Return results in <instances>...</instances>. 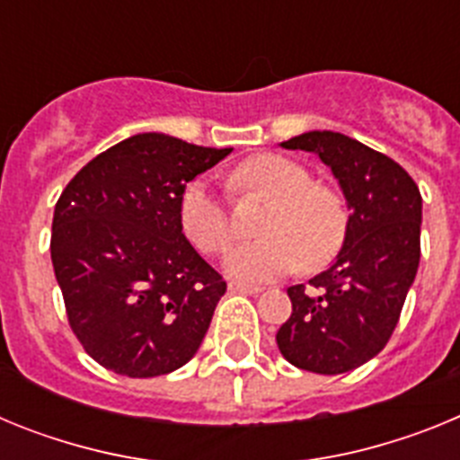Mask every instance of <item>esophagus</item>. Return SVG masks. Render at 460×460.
I'll list each match as a JSON object with an SVG mask.
<instances>
[{"label":"esophagus","instance_id":"esophagus-1","mask_svg":"<svg viewBox=\"0 0 460 460\" xmlns=\"http://www.w3.org/2000/svg\"><path fill=\"white\" fill-rule=\"evenodd\" d=\"M227 290L242 292V295H260V292H262V288H260V286H246V283H230V286H227Z\"/></svg>","mask_w":460,"mask_h":460}]
</instances>
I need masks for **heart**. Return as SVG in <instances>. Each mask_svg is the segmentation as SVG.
Here are the masks:
<instances>
[{
  "label": "heart",
  "mask_w": 460,
  "mask_h": 460,
  "mask_svg": "<svg viewBox=\"0 0 460 460\" xmlns=\"http://www.w3.org/2000/svg\"><path fill=\"white\" fill-rule=\"evenodd\" d=\"M230 189L267 198V209L255 242L239 243L226 258V271L246 283H265L302 265L318 270L334 258L348 233V211L334 189L311 181L306 168L276 154L246 158L230 174ZM180 223L186 239L202 253L217 255L234 237L226 205L205 180L181 193Z\"/></svg>",
  "instance_id": "obj_1"
}]
</instances>
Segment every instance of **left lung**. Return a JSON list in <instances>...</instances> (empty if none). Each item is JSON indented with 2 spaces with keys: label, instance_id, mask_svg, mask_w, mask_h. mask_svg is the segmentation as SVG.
<instances>
[{
  "label": "left lung",
  "instance_id": "obj_1",
  "mask_svg": "<svg viewBox=\"0 0 460 460\" xmlns=\"http://www.w3.org/2000/svg\"><path fill=\"white\" fill-rule=\"evenodd\" d=\"M318 154L332 168L350 217L343 249L308 286L288 288L292 315L276 343L292 367L339 376L387 345L420 267L421 195L396 161L334 131L280 142Z\"/></svg>",
  "mask_w": 460,
  "mask_h": 460
}]
</instances>
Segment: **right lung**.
<instances>
[{"mask_svg":"<svg viewBox=\"0 0 460 460\" xmlns=\"http://www.w3.org/2000/svg\"><path fill=\"white\" fill-rule=\"evenodd\" d=\"M230 152L137 133L92 158L59 195L52 267L73 334L108 371L165 376L200 348L226 280L181 233L180 200Z\"/></svg>","mask_w":460,"mask_h":460,"instance_id":"obj_1","label":"right lung"}]
</instances>
